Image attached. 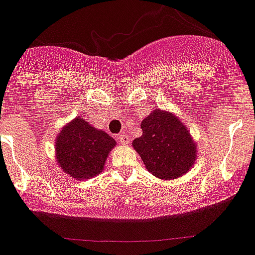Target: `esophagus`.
Wrapping results in <instances>:
<instances>
[{
	"instance_id": "esophagus-1",
	"label": "esophagus",
	"mask_w": 255,
	"mask_h": 255,
	"mask_svg": "<svg viewBox=\"0 0 255 255\" xmlns=\"http://www.w3.org/2000/svg\"><path fill=\"white\" fill-rule=\"evenodd\" d=\"M118 141L123 144H128L129 143V135L127 133H121V134H118Z\"/></svg>"
}]
</instances>
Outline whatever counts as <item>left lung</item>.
Masks as SVG:
<instances>
[{"label": "left lung", "instance_id": "8db88e82", "mask_svg": "<svg viewBox=\"0 0 255 255\" xmlns=\"http://www.w3.org/2000/svg\"><path fill=\"white\" fill-rule=\"evenodd\" d=\"M141 128L143 133L133 141V147L152 175L172 180L192 167L196 144L172 113L153 111L142 121Z\"/></svg>", "mask_w": 255, "mask_h": 255}]
</instances>
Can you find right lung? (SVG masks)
<instances>
[{"label": "right lung", "instance_id": "obj_1", "mask_svg": "<svg viewBox=\"0 0 255 255\" xmlns=\"http://www.w3.org/2000/svg\"><path fill=\"white\" fill-rule=\"evenodd\" d=\"M116 141L106 132L78 117L65 126L56 139V158L64 172L78 180L93 177L103 171Z\"/></svg>", "mask_w": 255, "mask_h": 255}]
</instances>
